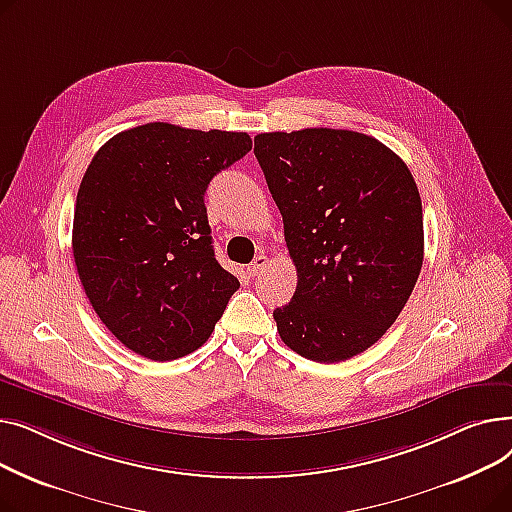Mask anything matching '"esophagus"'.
Wrapping results in <instances>:
<instances>
[{"mask_svg": "<svg viewBox=\"0 0 512 512\" xmlns=\"http://www.w3.org/2000/svg\"><path fill=\"white\" fill-rule=\"evenodd\" d=\"M265 267H267V257H265V255H257V257L249 263L247 272H249V276H259V274L265 272Z\"/></svg>", "mask_w": 512, "mask_h": 512, "instance_id": "1", "label": "esophagus"}]
</instances>
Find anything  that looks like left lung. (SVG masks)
<instances>
[{
  "label": "left lung",
  "mask_w": 512,
  "mask_h": 512,
  "mask_svg": "<svg viewBox=\"0 0 512 512\" xmlns=\"http://www.w3.org/2000/svg\"><path fill=\"white\" fill-rule=\"evenodd\" d=\"M255 157L299 276L274 311L282 342L317 363L367 351L407 305L423 265L413 174L378 139L342 128L263 132Z\"/></svg>",
  "instance_id": "left-lung-1"
}]
</instances>
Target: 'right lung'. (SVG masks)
<instances>
[{
	"label": "right lung",
	"instance_id": "obj_1",
	"mask_svg": "<svg viewBox=\"0 0 512 512\" xmlns=\"http://www.w3.org/2000/svg\"><path fill=\"white\" fill-rule=\"evenodd\" d=\"M247 132L149 122L118 132L80 182L72 253L95 313L151 361L197 351L240 282L215 261L205 191Z\"/></svg>",
	"mask_w": 512,
	"mask_h": 512
}]
</instances>
